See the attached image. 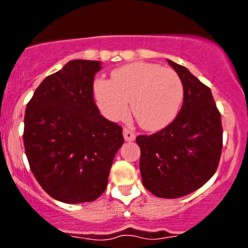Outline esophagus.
<instances>
[{"label":"esophagus","instance_id":"1","mask_svg":"<svg viewBox=\"0 0 248 248\" xmlns=\"http://www.w3.org/2000/svg\"><path fill=\"white\" fill-rule=\"evenodd\" d=\"M124 138L126 141H134L136 140V134L132 131H129V129L124 128Z\"/></svg>","mask_w":248,"mask_h":248}]
</instances>
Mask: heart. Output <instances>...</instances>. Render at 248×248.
<instances>
[{"label":"heart","instance_id":"heart-1","mask_svg":"<svg viewBox=\"0 0 248 248\" xmlns=\"http://www.w3.org/2000/svg\"><path fill=\"white\" fill-rule=\"evenodd\" d=\"M93 94L102 114L117 121L128 114L147 131L168 126L184 99V85L175 71L156 63L134 62L112 72V79H97Z\"/></svg>","mask_w":248,"mask_h":248}]
</instances>
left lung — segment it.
<instances>
[{
	"label": "left lung",
	"instance_id": "left-lung-1",
	"mask_svg": "<svg viewBox=\"0 0 248 248\" xmlns=\"http://www.w3.org/2000/svg\"><path fill=\"white\" fill-rule=\"evenodd\" d=\"M184 85L174 121L152 136H138L142 185L158 198H180L211 179L222 151L221 114L211 90L186 67L168 60Z\"/></svg>",
	"mask_w": 248,
	"mask_h": 248
}]
</instances>
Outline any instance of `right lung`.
<instances>
[{"instance_id": "right-lung-1", "label": "right lung", "mask_w": 248, "mask_h": 248, "mask_svg": "<svg viewBox=\"0 0 248 248\" xmlns=\"http://www.w3.org/2000/svg\"><path fill=\"white\" fill-rule=\"evenodd\" d=\"M99 61L73 60L46 77L27 103L24 145L42 188L67 204L93 202L107 188L122 128L99 114L93 79Z\"/></svg>"}]
</instances>
